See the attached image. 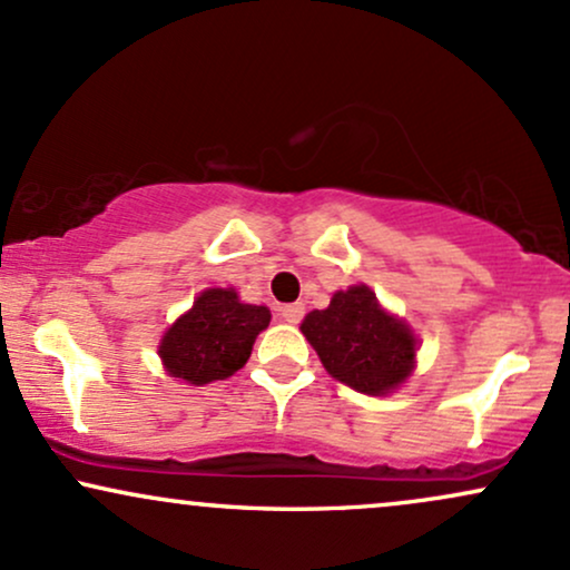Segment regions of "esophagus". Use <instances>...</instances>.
Segmentation results:
<instances>
[{"label": "esophagus", "instance_id": "esophagus-1", "mask_svg": "<svg viewBox=\"0 0 570 570\" xmlns=\"http://www.w3.org/2000/svg\"><path fill=\"white\" fill-rule=\"evenodd\" d=\"M303 313H305L303 303H289L281 307V318H284L286 324H299L303 322Z\"/></svg>", "mask_w": 570, "mask_h": 570}]
</instances>
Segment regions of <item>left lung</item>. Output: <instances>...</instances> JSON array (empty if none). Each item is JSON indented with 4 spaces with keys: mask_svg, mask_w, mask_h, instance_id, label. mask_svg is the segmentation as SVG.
<instances>
[{
    "mask_svg": "<svg viewBox=\"0 0 570 570\" xmlns=\"http://www.w3.org/2000/svg\"><path fill=\"white\" fill-rule=\"evenodd\" d=\"M299 330L324 370L362 394H391L415 370V335L364 284L332 294L330 307L307 313Z\"/></svg>",
    "mask_w": 570,
    "mask_h": 570,
    "instance_id": "1",
    "label": "left lung"
}]
</instances>
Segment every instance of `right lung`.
I'll return each instance as SVG.
<instances>
[{"instance_id":"add662e5","label":"right lung","mask_w":570,"mask_h":570,"mask_svg":"<svg viewBox=\"0 0 570 570\" xmlns=\"http://www.w3.org/2000/svg\"><path fill=\"white\" fill-rule=\"evenodd\" d=\"M271 324L265 305L240 303L235 289H206L160 340L163 367L171 377L206 385L225 381L252 356L259 332Z\"/></svg>"}]
</instances>
